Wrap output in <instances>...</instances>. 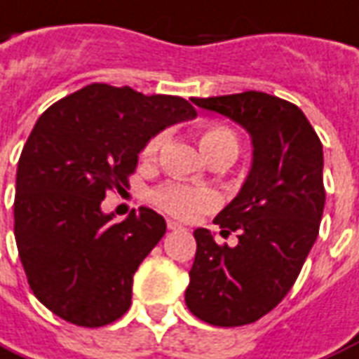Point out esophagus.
Returning <instances> with one entry per match:
<instances>
[{"label":"esophagus","instance_id":"obj_1","mask_svg":"<svg viewBox=\"0 0 359 359\" xmlns=\"http://www.w3.org/2000/svg\"><path fill=\"white\" fill-rule=\"evenodd\" d=\"M166 225H168L170 231H183L182 225H180V223H176V221H168Z\"/></svg>","mask_w":359,"mask_h":359}]
</instances>
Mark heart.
<instances>
[{
  "instance_id": "heart-1",
  "label": "heart",
  "mask_w": 359,
  "mask_h": 359,
  "mask_svg": "<svg viewBox=\"0 0 359 359\" xmlns=\"http://www.w3.org/2000/svg\"><path fill=\"white\" fill-rule=\"evenodd\" d=\"M164 140H166V132H158L157 136H153L145 144V161H153L157 157ZM201 149L210 161L221 157L236 158L238 151H241V142L229 126L215 125L201 132ZM153 201L164 212L182 217V219H191L195 215L214 210L219 204V196L214 189H208V187H195V185H187V183L170 182L161 185L153 193Z\"/></svg>"
}]
</instances>
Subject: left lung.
<instances>
[{
  "mask_svg": "<svg viewBox=\"0 0 359 359\" xmlns=\"http://www.w3.org/2000/svg\"><path fill=\"white\" fill-rule=\"evenodd\" d=\"M191 100L246 128L253 158L241 193L214 219L221 236L236 233L238 244H217L208 229H196L185 303L210 325H246L287 295L316 242L325 204L322 142L295 104L271 94Z\"/></svg>",
  "mask_w": 359,
  "mask_h": 359,
  "instance_id": "obj_1",
  "label": "left lung"
}]
</instances>
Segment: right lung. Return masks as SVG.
<instances>
[{
  "label": "right lung",
  "instance_id": "1",
  "mask_svg": "<svg viewBox=\"0 0 359 359\" xmlns=\"http://www.w3.org/2000/svg\"><path fill=\"white\" fill-rule=\"evenodd\" d=\"M180 96L93 83L37 118L16 168L15 238L32 292L81 327H102L132 303V278L166 233L153 210L115 221L107 191H125L140 151L166 126L195 118Z\"/></svg>",
  "mask_w": 359,
  "mask_h": 359
}]
</instances>
